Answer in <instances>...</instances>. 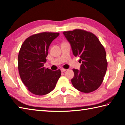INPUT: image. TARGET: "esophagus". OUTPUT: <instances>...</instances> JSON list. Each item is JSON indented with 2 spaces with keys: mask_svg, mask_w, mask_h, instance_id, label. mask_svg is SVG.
<instances>
[{
  "mask_svg": "<svg viewBox=\"0 0 125 125\" xmlns=\"http://www.w3.org/2000/svg\"><path fill=\"white\" fill-rule=\"evenodd\" d=\"M66 69H65V68H62V69H61V71H62V72H65V71H66Z\"/></svg>",
  "mask_w": 125,
  "mask_h": 125,
  "instance_id": "esophagus-1",
  "label": "esophagus"
}]
</instances>
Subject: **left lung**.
I'll list each match as a JSON object with an SVG mask.
<instances>
[{"mask_svg":"<svg viewBox=\"0 0 125 125\" xmlns=\"http://www.w3.org/2000/svg\"><path fill=\"white\" fill-rule=\"evenodd\" d=\"M75 57L82 62L80 70L73 69V86L81 92L90 93L100 87L107 68L106 53L98 38L92 32L75 29L63 32Z\"/></svg>","mask_w":125,"mask_h":125,"instance_id":"left-lung-1","label":"left lung"}]
</instances>
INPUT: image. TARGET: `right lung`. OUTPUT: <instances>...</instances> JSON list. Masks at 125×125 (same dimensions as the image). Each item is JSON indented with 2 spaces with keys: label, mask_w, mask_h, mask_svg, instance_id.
Returning <instances> with one entry per match:
<instances>
[{
  "label": "right lung",
  "mask_w": 125,
  "mask_h": 125,
  "mask_svg": "<svg viewBox=\"0 0 125 125\" xmlns=\"http://www.w3.org/2000/svg\"><path fill=\"white\" fill-rule=\"evenodd\" d=\"M59 33L42 32L28 37L18 57V70L22 82L31 93L43 95L54 90L61 76L59 69L53 71L44 67L51 43Z\"/></svg>",
  "instance_id": "add662e5"
}]
</instances>
